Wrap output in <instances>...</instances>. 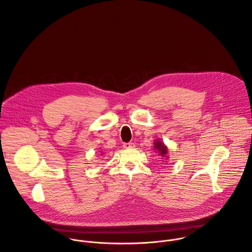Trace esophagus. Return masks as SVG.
Instances as JSON below:
<instances>
[{"label":"esophagus","mask_w":252,"mask_h":252,"mask_svg":"<svg viewBox=\"0 0 252 252\" xmlns=\"http://www.w3.org/2000/svg\"><path fill=\"white\" fill-rule=\"evenodd\" d=\"M124 148L125 149H132V148H134V143L133 142H126V143H124Z\"/></svg>","instance_id":"1"}]
</instances>
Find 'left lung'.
<instances>
[{
  "instance_id": "left-lung-1",
  "label": "left lung",
  "mask_w": 252,
  "mask_h": 252,
  "mask_svg": "<svg viewBox=\"0 0 252 252\" xmlns=\"http://www.w3.org/2000/svg\"><path fill=\"white\" fill-rule=\"evenodd\" d=\"M154 147H155V150L158 151V153H159V155L162 157V158H165L168 154V150L167 148L164 146V143L158 139H157L154 143Z\"/></svg>"
}]
</instances>
